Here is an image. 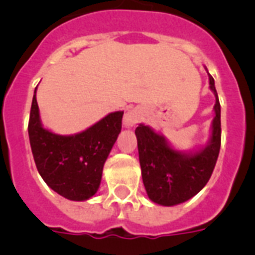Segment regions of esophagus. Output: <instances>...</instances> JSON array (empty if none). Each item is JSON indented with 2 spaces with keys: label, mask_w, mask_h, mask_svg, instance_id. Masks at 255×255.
I'll return each instance as SVG.
<instances>
[{
  "label": "esophagus",
  "mask_w": 255,
  "mask_h": 255,
  "mask_svg": "<svg viewBox=\"0 0 255 255\" xmlns=\"http://www.w3.org/2000/svg\"><path fill=\"white\" fill-rule=\"evenodd\" d=\"M139 120H140V114L136 110H130L124 116V124H125L126 128H131V126L136 125Z\"/></svg>",
  "instance_id": "34e87169"
}]
</instances>
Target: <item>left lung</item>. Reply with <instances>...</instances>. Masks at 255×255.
I'll return each mask as SVG.
<instances>
[{"mask_svg": "<svg viewBox=\"0 0 255 255\" xmlns=\"http://www.w3.org/2000/svg\"><path fill=\"white\" fill-rule=\"evenodd\" d=\"M209 87L216 96L211 141L204 149L193 154L173 150L163 136L150 128L139 125L138 139L141 177L150 200L162 206L186 202L206 186L215 170L221 148V106L215 80L209 75Z\"/></svg>", "mask_w": 255, "mask_h": 255, "instance_id": "8db88e82", "label": "left lung"}]
</instances>
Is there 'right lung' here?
<instances>
[{
  "label": "right lung",
  "instance_id": "1",
  "mask_svg": "<svg viewBox=\"0 0 255 255\" xmlns=\"http://www.w3.org/2000/svg\"><path fill=\"white\" fill-rule=\"evenodd\" d=\"M123 115V111L114 112L85 131L62 136L42 126L34 92L29 140L38 172L47 185L70 200L93 197L100 188L103 164L121 131Z\"/></svg>",
  "mask_w": 255,
  "mask_h": 255
}]
</instances>
